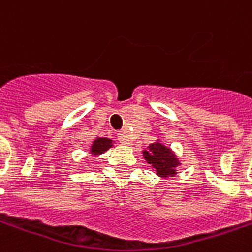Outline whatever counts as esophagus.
Segmentation results:
<instances>
[{"label": "esophagus", "instance_id": "34e87169", "mask_svg": "<svg viewBox=\"0 0 252 252\" xmlns=\"http://www.w3.org/2000/svg\"><path fill=\"white\" fill-rule=\"evenodd\" d=\"M118 140H119L120 144L123 145H130V137L126 132L118 133Z\"/></svg>", "mask_w": 252, "mask_h": 252}]
</instances>
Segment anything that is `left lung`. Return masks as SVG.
Instances as JSON below:
<instances>
[{
	"label": "left lung",
	"mask_w": 252,
	"mask_h": 252,
	"mask_svg": "<svg viewBox=\"0 0 252 252\" xmlns=\"http://www.w3.org/2000/svg\"><path fill=\"white\" fill-rule=\"evenodd\" d=\"M142 154L145 160L153 165L157 175L161 179L173 177L177 173V167L181 164L175 153L159 140L149 145Z\"/></svg>",
	"instance_id": "8db88e82"
}]
</instances>
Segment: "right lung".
<instances>
[{"mask_svg":"<svg viewBox=\"0 0 252 252\" xmlns=\"http://www.w3.org/2000/svg\"><path fill=\"white\" fill-rule=\"evenodd\" d=\"M112 146H114V141L111 138H107V137H97L91 146V154L101 155Z\"/></svg>","mask_w":252,"mask_h":252,"instance_id":"1","label":"right lung"}]
</instances>
